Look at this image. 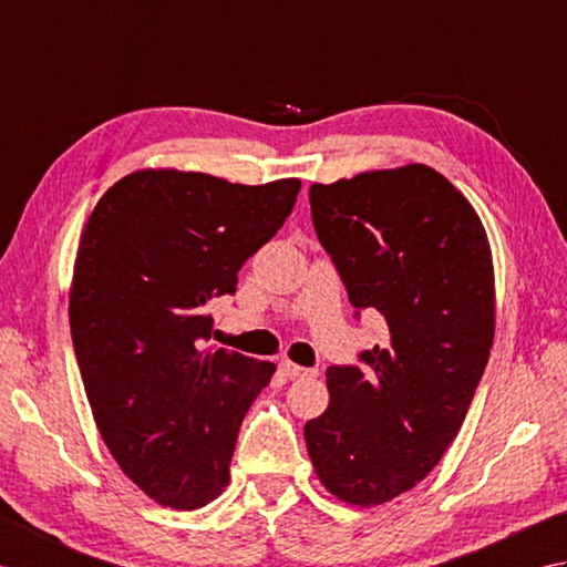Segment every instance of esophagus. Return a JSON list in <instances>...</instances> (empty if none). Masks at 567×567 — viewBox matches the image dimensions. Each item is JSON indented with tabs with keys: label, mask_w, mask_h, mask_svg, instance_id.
<instances>
[{
	"label": "esophagus",
	"mask_w": 567,
	"mask_h": 567,
	"mask_svg": "<svg viewBox=\"0 0 567 567\" xmlns=\"http://www.w3.org/2000/svg\"><path fill=\"white\" fill-rule=\"evenodd\" d=\"M281 372L291 379H308V377H316L318 369H306L293 362H281Z\"/></svg>",
	"instance_id": "1"
}]
</instances>
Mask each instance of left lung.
Instances as JSON below:
<instances>
[{
    "instance_id": "left-lung-1",
    "label": "left lung",
    "mask_w": 567,
    "mask_h": 567,
    "mask_svg": "<svg viewBox=\"0 0 567 567\" xmlns=\"http://www.w3.org/2000/svg\"><path fill=\"white\" fill-rule=\"evenodd\" d=\"M310 213L357 316L379 310L389 344L362 352V369H328L308 455L340 502L377 506L429 475L465 421L494 340L489 239L423 164L313 183Z\"/></svg>"
}]
</instances>
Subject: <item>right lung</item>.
<instances>
[{"label":"right lung","mask_w":567,"mask_h":567,"mask_svg":"<svg viewBox=\"0 0 567 567\" xmlns=\"http://www.w3.org/2000/svg\"><path fill=\"white\" fill-rule=\"evenodd\" d=\"M298 178L241 186L144 168L114 183L80 235L71 334L102 441L171 509L225 492L239 425L276 367L207 352L210 300L291 215Z\"/></svg>","instance_id":"right-lung-1"}]
</instances>
